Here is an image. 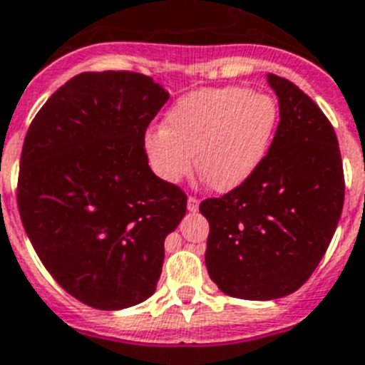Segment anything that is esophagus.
<instances>
[{
  "label": "esophagus",
  "instance_id": "esophagus-1",
  "mask_svg": "<svg viewBox=\"0 0 365 365\" xmlns=\"http://www.w3.org/2000/svg\"><path fill=\"white\" fill-rule=\"evenodd\" d=\"M198 205H200V200H198L196 196H189V198H187V209H189L191 213L198 211Z\"/></svg>",
  "mask_w": 365,
  "mask_h": 365
}]
</instances>
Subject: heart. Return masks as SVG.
I'll list each match as a JSON object with an SVG mask.
<instances>
[{"label":"heart","instance_id":"1","mask_svg":"<svg viewBox=\"0 0 365 365\" xmlns=\"http://www.w3.org/2000/svg\"><path fill=\"white\" fill-rule=\"evenodd\" d=\"M279 121L270 95L230 86L200 90L174 104L163 128L145 135V152L158 178L178 183L196 167L217 192L252 178L270 150Z\"/></svg>","mask_w":365,"mask_h":365}]
</instances>
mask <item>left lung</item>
I'll use <instances>...</instances> for the list:
<instances>
[{"mask_svg": "<svg viewBox=\"0 0 365 365\" xmlns=\"http://www.w3.org/2000/svg\"><path fill=\"white\" fill-rule=\"evenodd\" d=\"M279 99L274 141L255 174L207 198L205 266L222 292L277 299L312 275L344 207V167L334 128L294 82L268 73Z\"/></svg>", "mask_w": 365, "mask_h": 365, "instance_id": "obj_1", "label": "left lung"}]
</instances>
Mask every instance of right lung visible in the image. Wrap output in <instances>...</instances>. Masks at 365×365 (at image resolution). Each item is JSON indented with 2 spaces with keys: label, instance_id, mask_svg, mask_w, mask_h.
I'll list each match as a JSON object with an SVG mask.
<instances>
[{
  "label": "right lung",
  "instance_id": "obj_1",
  "mask_svg": "<svg viewBox=\"0 0 365 365\" xmlns=\"http://www.w3.org/2000/svg\"><path fill=\"white\" fill-rule=\"evenodd\" d=\"M169 93L134 71H88L51 95L21 148L18 209L53 279L84 305L154 294L187 195L148 167L145 132Z\"/></svg>",
  "mask_w": 365,
  "mask_h": 365
}]
</instances>
